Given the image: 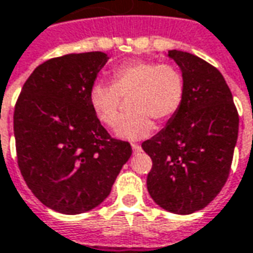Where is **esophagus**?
Returning <instances> with one entry per match:
<instances>
[{"mask_svg":"<svg viewBox=\"0 0 253 253\" xmlns=\"http://www.w3.org/2000/svg\"><path fill=\"white\" fill-rule=\"evenodd\" d=\"M132 150H133V152H140L142 147H140V145H138V143H132Z\"/></svg>","mask_w":253,"mask_h":253,"instance_id":"34e87169","label":"esophagus"}]
</instances>
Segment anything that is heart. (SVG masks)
Segmentation results:
<instances>
[{"mask_svg":"<svg viewBox=\"0 0 253 253\" xmlns=\"http://www.w3.org/2000/svg\"><path fill=\"white\" fill-rule=\"evenodd\" d=\"M185 78L172 64L130 59L111 72V83L97 82L89 93L91 110L108 128H114L123 99H129L128 117L123 118L115 135L128 140L147 138L154 130V120L169 123L185 99Z\"/></svg>","mask_w":253,"mask_h":253,"instance_id":"b5f03b06","label":"heart"}]
</instances>
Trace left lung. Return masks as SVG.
<instances>
[{
  "label": "left lung",
  "mask_w": 253,
  "mask_h": 253,
  "mask_svg": "<svg viewBox=\"0 0 253 253\" xmlns=\"http://www.w3.org/2000/svg\"><path fill=\"white\" fill-rule=\"evenodd\" d=\"M169 57L185 78V99L177 115L142 143L152 162L147 191L175 214L206 208L227 182L238 138L240 117L217 68L185 51Z\"/></svg>",
  "instance_id": "obj_1"
}]
</instances>
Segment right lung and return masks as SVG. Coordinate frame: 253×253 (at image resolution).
I'll return each instance as SVG.
<instances>
[{
    "label": "right lung",
    "mask_w": 253,
    "mask_h": 253,
    "mask_svg": "<svg viewBox=\"0 0 253 253\" xmlns=\"http://www.w3.org/2000/svg\"><path fill=\"white\" fill-rule=\"evenodd\" d=\"M107 54H68L40 64L13 111L20 174L47 208L79 214L99 206L132 154L93 113L89 93Z\"/></svg>",
    "instance_id": "right-lung-1"
}]
</instances>
